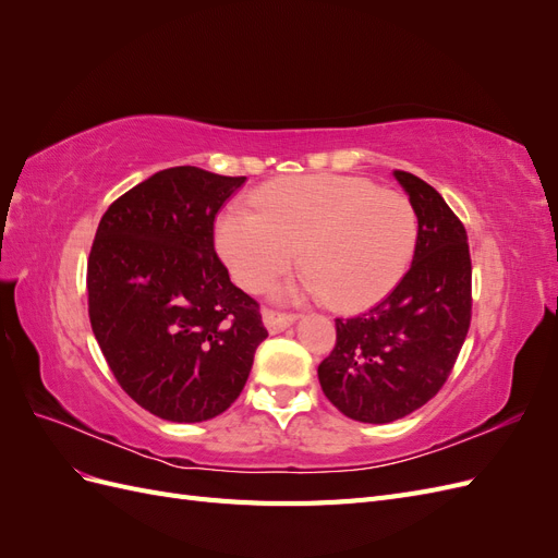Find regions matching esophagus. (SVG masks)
<instances>
[{"mask_svg":"<svg viewBox=\"0 0 558 558\" xmlns=\"http://www.w3.org/2000/svg\"><path fill=\"white\" fill-rule=\"evenodd\" d=\"M263 320H265V328L269 332H281L289 328L293 320H295V314H286V312H275V310H263Z\"/></svg>","mask_w":558,"mask_h":558,"instance_id":"34e87169","label":"esophagus"}]
</instances>
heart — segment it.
Wrapping results in <instances>:
<instances>
[{
    "label": "heart",
    "mask_w": 558,
    "mask_h": 558,
    "mask_svg": "<svg viewBox=\"0 0 558 558\" xmlns=\"http://www.w3.org/2000/svg\"><path fill=\"white\" fill-rule=\"evenodd\" d=\"M253 205H232L216 221V248L248 293L281 277L300 248L307 267L302 291L328 295L337 310H363L391 293L412 263V202L367 179H279L263 185Z\"/></svg>",
    "instance_id": "1"
}]
</instances>
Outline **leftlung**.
Returning <instances> with one entry per match:
<instances>
[{
	"instance_id": "8db88e82",
	"label": "left lung",
	"mask_w": 558,
	"mask_h": 558,
	"mask_svg": "<svg viewBox=\"0 0 558 558\" xmlns=\"http://www.w3.org/2000/svg\"><path fill=\"white\" fill-rule=\"evenodd\" d=\"M393 174L418 218L412 267L375 307L335 318V347L318 365L326 398L363 424H391L424 408L449 379L472 316L463 223L433 185Z\"/></svg>"
}]
</instances>
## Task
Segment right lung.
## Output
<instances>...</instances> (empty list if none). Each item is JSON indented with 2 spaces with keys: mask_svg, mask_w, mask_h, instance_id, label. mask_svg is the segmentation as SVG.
I'll use <instances>...</instances> for the list:
<instances>
[{
  "mask_svg": "<svg viewBox=\"0 0 558 558\" xmlns=\"http://www.w3.org/2000/svg\"><path fill=\"white\" fill-rule=\"evenodd\" d=\"M246 177L170 167L111 202L88 258V314L116 381L150 414L226 412L267 337L216 256L214 221Z\"/></svg>",
  "mask_w": 558,
  "mask_h": 558,
  "instance_id": "right-lung-1",
  "label": "right lung"
}]
</instances>
